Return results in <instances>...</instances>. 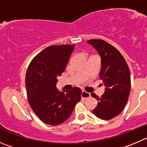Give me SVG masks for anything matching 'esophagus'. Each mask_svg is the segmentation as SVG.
<instances>
[{
	"label": "esophagus",
	"instance_id": "esophagus-1",
	"mask_svg": "<svg viewBox=\"0 0 147 147\" xmlns=\"http://www.w3.org/2000/svg\"><path fill=\"white\" fill-rule=\"evenodd\" d=\"M90 93L86 92V91H82V99H87L90 97Z\"/></svg>",
	"mask_w": 147,
	"mask_h": 147
}]
</instances>
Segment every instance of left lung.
<instances>
[{
	"instance_id": "left-lung-1",
	"label": "left lung",
	"mask_w": 147,
	"mask_h": 147,
	"mask_svg": "<svg viewBox=\"0 0 147 147\" xmlns=\"http://www.w3.org/2000/svg\"><path fill=\"white\" fill-rule=\"evenodd\" d=\"M101 56L100 77L105 86L101 97L92 93L98 100L93 113L102 120H110L120 114L125 107L131 91V74L128 65L115 47L100 39L88 40Z\"/></svg>"
}]
</instances>
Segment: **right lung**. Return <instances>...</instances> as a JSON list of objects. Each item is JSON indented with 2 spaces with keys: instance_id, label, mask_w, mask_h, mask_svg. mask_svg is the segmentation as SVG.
<instances>
[{
  "instance_id": "obj_1",
  "label": "right lung",
  "mask_w": 147,
  "mask_h": 147,
  "mask_svg": "<svg viewBox=\"0 0 147 147\" xmlns=\"http://www.w3.org/2000/svg\"><path fill=\"white\" fill-rule=\"evenodd\" d=\"M74 49V45L49 46L32 60L26 71L25 83L29 105L48 125L65 122L81 100L80 88L62 92L56 88L57 77L65 71Z\"/></svg>"
}]
</instances>
